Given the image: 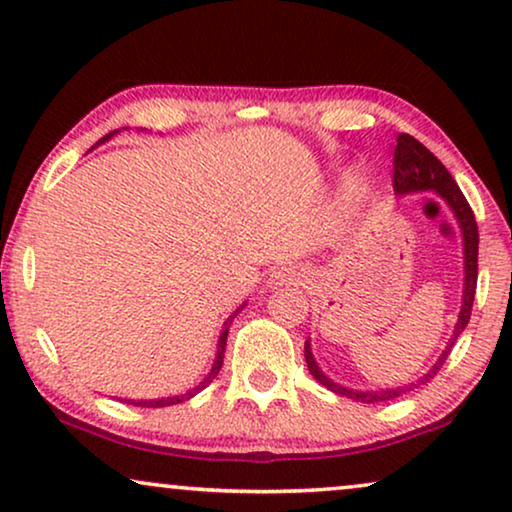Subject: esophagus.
<instances>
[{"label":"esophagus","instance_id":"34e87169","mask_svg":"<svg viewBox=\"0 0 512 512\" xmlns=\"http://www.w3.org/2000/svg\"><path fill=\"white\" fill-rule=\"evenodd\" d=\"M307 279V275L296 265H282L270 275V286L277 289V286H286V284H303Z\"/></svg>","mask_w":512,"mask_h":512}]
</instances>
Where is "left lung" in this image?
<instances>
[{
    "mask_svg": "<svg viewBox=\"0 0 512 512\" xmlns=\"http://www.w3.org/2000/svg\"><path fill=\"white\" fill-rule=\"evenodd\" d=\"M394 191L396 193H412V191H433L438 193L440 198L447 202V207L452 209V214L457 216L461 233H464V305H461L459 312V321L454 326V333L450 342H447L445 352L440 354V359L433 363L429 373H424L417 382L405 384V387H396V389H382V391H354L347 387H340L328 380V377L321 373L317 361H314L312 349H310V340L305 342V361L310 373L314 375V380L324 384L326 389L335 391V394L354 398V401L361 403H382V401H391V398H398L403 394H408L419 384H426L433 375L443 368V363L447 356H450L454 342L464 328L468 326V319H471L473 312V298H475V286H478V223H475V214L468 200L461 193V188L457 186V181L452 179V174L445 170V165L433 156V153L426 149L422 142H417L412 135H405L401 132L396 139V149H394Z\"/></svg>",
    "mask_w": 512,
    "mask_h": 512,
    "instance_id": "8db88e82",
    "label": "left lung"
}]
</instances>
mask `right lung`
I'll list each match as a JSON object with an SVG mask.
<instances>
[{
  "instance_id": "add662e5",
  "label": "right lung",
  "mask_w": 512,
  "mask_h": 512,
  "mask_svg": "<svg viewBox=\"0 0 512 512\" xmlns=\"http://www.w3.org/2000/svg\"><path fill=\"white\" fill-rule=\"evenodd\" d=\"M114 135H116V130H114V132H109V135H104L97 144L107 142V139H111ZM242 307H244V305H242ZM242 307H237L233 317H230V319L226 321V326H223V333H221V338H219V349H216V361H214V366H212V370H209V375L205 377V380H202V382L198 384V387L191 389V391H186V394H181V396H167V398H158V401H128V403H132V405H139V408H165V405H177V403H184V401H188V398H193L195 394H198V391L205 389L207 384L212 382L216 375H219V370H221V366H223V352H226L228 328H230V324H233V319L237 317V312H240Z\"/></svg>"
}]
</instances>
